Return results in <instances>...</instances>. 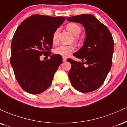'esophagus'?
<instances>
[{
  "label": "esophagus",
  "instance_id": "obj_1",
  "mask_svg": "<svg viewBox=\"0 0 127 127\" xmlns=\"http://www.w3.org/2000/svg\"><path fill=\"white\" fill-rule=\"evenodd\" d=\"M67 60V59L65 57H63V62H65V61Z\"/></svg>",
  "mask_w": 127,
  "mask_h": 127
}]
</instances>
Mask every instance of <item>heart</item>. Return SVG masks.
<instances>
[{"label": "heart", "instance_id": "b5f03b06", "mask_svg": "<svg viewBox=\"0 0 127 127\" xmlns=\"http://www.w3.org/2000/svg\"><path fill=\"white\" fill-rule=\"evenodd\" d=\"M67 28L73 35H74V40L76 41H79V37L78 35H80L82 32V29L80 26L75 23H69L67 25ZM59 31V29L57 28L54 31V33H53V36H52V40H53V43H56L57 42ZM75 48L76 46L74 44L60 45L54 49V53L55 54L60 55L63 57H67L75 50Z\"/></svg>", "mask_w": 127, "mask_h": 127}]
</instances>
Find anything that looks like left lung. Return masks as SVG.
Masks as SVG:
<instances>
[{"instance_id":"obj_1","label":"left lung","mask_w":127,"mask_h":127,"mask_svg":"<svg viewBox=\"0 0 127 127\" xmlns=\"http://www.w3.org/2000/svg\"><path fill=\"white\" fill-rule=\"evenodd\" d=\"M67 19L70 22L82 24L86 31L83 47L73 54L82 60V62L67 59L71 64L68 77L76 90L91 92L103 83L111 70L114 39L107 27L93 15L83 14Z\"/></svg>"}]
</instances>
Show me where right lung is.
I'll return each instance as SVG.
<instances>
[{
  "label": "right lung",
  "instance_id": "add662e5",
  "mask_svg": "<svg viewBox=\"0 0 127 127\" xmlns=\"http://www.w3.org/2000/svg\"><path fill=\"white\" fill-rule=\"evenodd\" d=\"M65 19L33 15L16 29L12 41L10 64L16 80L27 92L41 94L51 85L62 63L60 55H51L52 36ZM42 54L50 59L41 61L39 57Z\"/></svg>",
  "mask_w": 127,
  "mask_h": 127
}]
</instances>
